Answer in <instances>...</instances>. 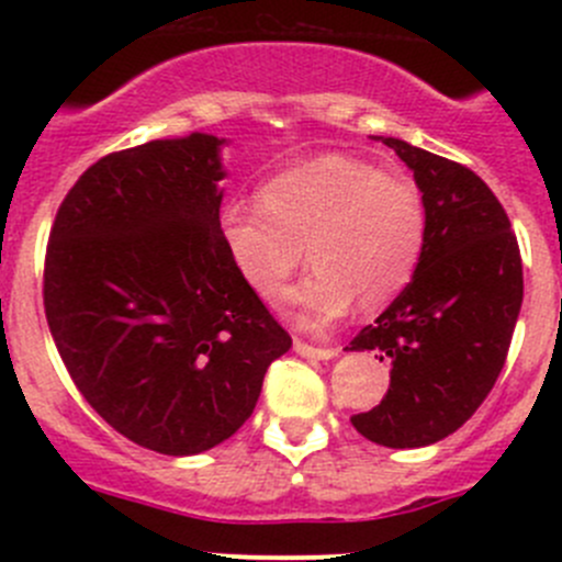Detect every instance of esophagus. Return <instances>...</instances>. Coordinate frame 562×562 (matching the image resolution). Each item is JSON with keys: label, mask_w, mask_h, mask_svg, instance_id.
Instances as JSON below:
<instances>
[{"label": "esophagus", "mask_w": 562, "mask_h": 562, "mask_svg": "<svg viewBox=\"0 0 562 562\" xmlns=\"http://www.w3.org/2000/svg\"><path fill=\"white\" fill-rule=\"evenodd\" d=\"M293 350H296L299 356H304V359H315V361H328L339 353L337 348H315V345L302 342V339H296V342H293Z\"/></svg>", "instance_id": "1"}]
</instances>
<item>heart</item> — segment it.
Returning a JSON list of instances; mask_svg holds the SVG:
<instances>
[{
  "mask_svg": "<svg viewBox=\"0 0 562 562\" xmlns=\"http://www.w3.org/2000/svg\"><path fill=\"white\" fill-rule=\"evenodd\" d=\"M231 269L255 299L277 304L307 258L313 274L291 293L304 326H326L359 302H394L416 274L427 212L416 184L350 155H321L271 176L258 209L231 203L217 223Z\"/></svg>",
  "mask_w": 562,
  "mask_h": 562,
  "instance_id": "1",
  "label": "heart"
}]
</instances>
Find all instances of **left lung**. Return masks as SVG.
I'll return each instance as SVG.
<instances>
[{"instance_id": "8db88e82", "label": "left lung", "mask_w": 562, "mask_h": 562, "mask_svg": "<svg viewBox=\"0 0 562 562\" xmlns=\"http://www.w3.org/2000/svg\"><path fill=\"white\" fill-rule=\"evenodd\" d=\"M372 138L413 171L427 239L411 285L345 348L391 367L381 405L350 422L378 446L422 449L457 432L495 386L522 310V258L501 201L470 168Z\"/></svg>"}]
</instances>
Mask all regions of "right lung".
<instances>
[{
  "mask_svg": "<svg viewBox=\"0 0 562 562\" xmlns=\"http://www.w3.org/2000/svg\"><path fill=\"white\" fill-rule=\"evenodd\" d=\"M223 146L190 133L103 157L61 201L45 252V317L72 383L168 457L228 440L291 350L220 245Z\"/></svg>",
  "mask_w": 562,
  "mask_h": 562,
  "instance_id": "add662e5",
  "label": "right lung"
}]
</instances>
